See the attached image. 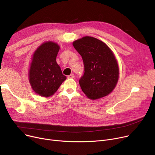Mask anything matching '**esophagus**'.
<instances>
[{
	"label": "esophagus",
	"instance_id": "1",
	"mask_svg": "<svg viewBox=\"0 0 155 155\" xmlns=\"http://www.w3.org/2000/svg\"><path fill=\"white\" fill-rule=\"evenodd\" d=\"M74 78V75L73 74H71L69 76H68V78Z\"/></svg>",
	"mask_w": 155,
	"mask_h": 155
}]
</instances>
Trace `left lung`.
Instances as JSON below:
<instances>
[{"label":"left lung","instance_id":"8db88e82","mask_svg":"<svg viewBox=\"0 0 155 155\" xmlns=\"http://www.w3.org/2000/svg\"><path fill=\"white\" fill-rule=\"evenodd\" d=\"M73 46L82 56L84 64V74L79 80L83 92L92 100L110 94L119 77L118 62L111 49L91 36L74 41Z\"/></svg>","mask_w":155,"mask_h":155}]
</instances>
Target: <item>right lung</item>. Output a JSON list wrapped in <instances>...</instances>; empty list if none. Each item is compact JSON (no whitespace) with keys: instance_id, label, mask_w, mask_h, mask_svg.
I'll use <instances>...</instances> for the list:
<instances>
[{"instance_id":"add662e5","label":"right lung","mask_w":155,"mask_h":155,"mask_svg":"<svg viewBox=\"0 0 155 155\" xmlns=\"http://www.w3.org/2000/svg\"><path fill=\"white\" fill-rule=\"evenodd\" d=\"M60 48L58 43L48 41L39 45L32 54L29 82L32 91L41 97L54 95L67 78L56 61Z\"/></svg>"}]
</instances>
